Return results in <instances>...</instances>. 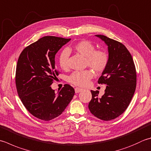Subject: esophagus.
<instances>
[{
    "mask_svg": "<svg viewBox=\"0 0 151 151\" xmlns=\"http://www.w3.org/2000/svg\"><path fill=\"white\" fill-rule=\"evenodd\" d=\"M82 90V88H75V93H79V92H81V91Z\"/></svg>",
    "mask_w": 151,
    "mask_h": 151,
    "instance_id": "34e87169",
    "label": "esophagus"
}]
</instances>
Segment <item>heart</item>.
<instances>
[{
  "instance_id": "1",
  "label": "heart",
  "mask_w": 151,
  "mask_h": 151,
  "mask_svg": "<svg viewBox=\"0 0 151 151\" xmlns=\"http://www.w3.org/2000/svg\"><path fill=\"white\" fill-rule=\"evenodd\" d=\"M73 50L86 58V65L89 66L97 73H101L107 67L109 56L103 50H96V47L90 41L84 40L76 43L73 46ZM69 53L67 50L61 53L59 57V64L62 69L68 68ZM93 73L90 70L75 71L69 77V82L78 86H85L93 78Z\"/></svg>"
}]
</instances>
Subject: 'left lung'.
<instances>
[{
	"label": "left lung",
	"mask_w": 151,
	"mask_h": 151,
	"mask_svg": "<svg viewBox=\"0 0 151 151\" xmlns=\"http://www.w3.org/2000/svg\"><path fill=\"white\" fill-rule=\"evenodd\" d=\"M96 36L108 46L109 63L98 80L99 84L107 86L100 98L98 91H91L88 108L96 117L109 121L122 114L130 103L136 88V70L132 55L124 44L104 35Z\"/></svg>",
	"instance_id": "left-lung-1"
}]
</instances>
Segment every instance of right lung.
I'll list each match as a JSON object with an SVG mask.
<instances>
[{
    "label": "right lung",
    "mask_w": 151,
    "mask_h": 151,
    "mask_svg": "<svg viewBox=\"0 0 151 151\" xmlns=\"http://www.w3.org/2000/svg\"><path fill=\"white\" fill-rule=\"evenodd\" d=\"M70 40L44 37L26 47L19 55L16 72L17 93L25 107L37 119L49 121L60 116L75 95L69 84L57 93L50 86L59 74L55 55Z\"/></svg>",
    "instance_id": "add662e5"
}]
</instances>
